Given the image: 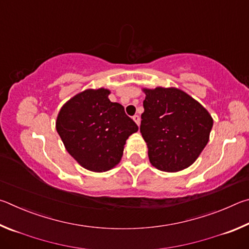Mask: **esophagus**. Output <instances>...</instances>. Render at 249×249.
<instances>
[{"instance_id": "obj_1", "label": "esophagus", "mask_w": 249, "mask_h": 249, "mask_svg": "<svg viewBox=\"0 0 249 249\" xmlns=\"http://www.w3.org/2000/svg\"><path fill=\"white\" fill-rule=\"evenodd\" d=\"M133 120H134L135 123H136L138 126H140V124H141V117H140V116H138V115H134V116H133Z\"/></svg>"}]
</instances>
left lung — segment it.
<instances>
[{"label": "left lung", "instance_id": "1", "mask_svg": "<svg viewBox=\"0 0 249 249\" xmlns=\"http://www.w3.org/2000/svg\"><path fill=\"white\" fill-rule=\"evenodd\" d=\"M141 133L151 165L167 172L191 166L209 142L213 126L210 113L176 88L142 89Z\"/></svg>", "mask_w": 249, "mask_h": 249}]
</instances>
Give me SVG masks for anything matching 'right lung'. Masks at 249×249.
I'll list each match as a JSON object with an SVG mask.
<instances>
[{"label":"right lung","mask_w":249,"mask_h":249,"mask_svg":"<svg viewBox=\"0 0 249 249\" xmlns=\"http://www.w3.org/2000/svg\"><path fill=\"white\" fill-rule=\"evenodd\" d=\"M103 88L86 90L70 99L59 112L56 129L68 153L83 168L104 172L123 156L126 140L138 130L123 105L111 102Z\"/></svg>","instance_id":"1"}]
</instances>
